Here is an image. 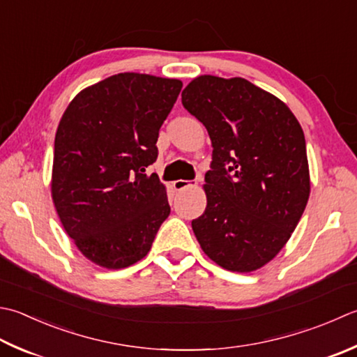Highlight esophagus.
<instances>
[{"label":"esophagus","mask_w":357,"mask_h":357,"mask_svg":"<svg viewBox=\"0 0 357 357\" xmlns=\"http://www.w3.org/2000/svg\"><path fill=\"white\" fill-rule=\"evenodd\" d=\"M193 185H197L195 181H185V179H178V181H174V183H173V188L176 192H181V190H184V188L193 187Z\"/></svg>","instance_id":"esophagus-1"}]
</instances>
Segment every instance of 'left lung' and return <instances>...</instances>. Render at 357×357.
<instances>
[{"label": "left lung", "instance_id": "obj_1", "mask_svg": "<svg viewBox=\"0 0 357 357\" xmlns=\"http://www.w3.org/2000/svg\"><path fill=\"white\" fill-rule=\"evenodd\" d=\"M181 97L213 146L206 211L192 221L199 246L227 271L260 269L291 238L310 198L303 130L286 103L241 77L199 75Z\"/></svg>", "mask_w": 357, "mask_h": 357}]
</instances>
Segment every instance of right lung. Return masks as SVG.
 Here are the masks:
<instances>
[{
    "label": "right lung",
    "instance_id": "right-lung-1",
    "mask_svg": "<svg viewBox=\"0 0 357 357\" xmlns=\"http://www.w3.org/2000/svg\"><path fill=\"white\" fill-rule=\"evenodd\" d=\"M181 88L178 79L116 74L80 91L61 116L52 201L77 249L102 268L142 260L170 215L165 185L145 169Z\"/></svg>",
    "mask_w": 357,
    "mask_h": 357
}]
</instances>
